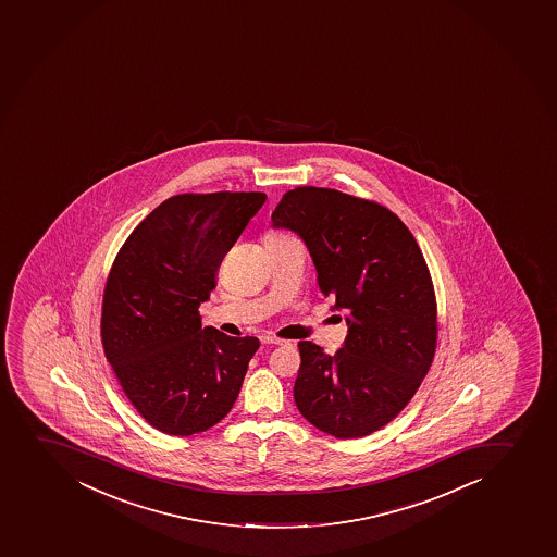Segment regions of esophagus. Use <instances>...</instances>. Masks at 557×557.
<instances>
[{
  "label": "esophagus",
  "instance_id": "esophagus-1",
  "mask_svg": "<svg viewBox=\"0 0 557 557\" xmlns=\"http://www.w3.org/2000/svg\"><path fill=\"white\" fill-rule=\"evenodd\" d=\"M261 342H263V344H269V345L287 344V342H285V339L275 338V336H272V334H263V336H261Z\"/></svg>",
  "mask_w": 557,
  "mask_h": 557
}]
</instances>
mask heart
Masks as SVG:
<instances>
[{
	"mask_svg": "<svg viewBox=\"0 0 557 557\" xmlns=\"http://www.w3.org/2000/svg\"><path fill=\"white\" fill-rule=\"evenodd\" d=\"M285 239H290V237L283 234V232H277V230H270V232L264 234V243L285 242Z\"/></svg>",
	"mask_w": 557,
	"mask_h": 557,
	"instance_id": "b5f03b06",
	"label": "heart"
}]
</instances>
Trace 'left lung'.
<instances>
[{"label": "left lung", "instance_id": "left-lung-1", "mask_svg": "<svg viewBox=\"0 0 557 557\" xmlns=\"http://www.w3.org/2000/svg\"><path fill=\"white\" fill-rule=\"evenodd\" d=\"M272 224L304 239L320 290L347 312L336 355L299 342V413L336 438L371 435L408 406L435 356L436 299L422 250L391 210L333 188L290 189Z\"/></svg>", "mask_w": 557, "mask_h": 557}]
</instances>
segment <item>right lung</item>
<instances>
[{"label": "right lung", "mask_w": 557, "mask_h": 557, "mask_svg": "<svg viewBox=\"0 0 557 557\" xmlns=\"http://www.w3.org/2000/svg\"><path fill=\"white\" fill-rule=\"evenodd\" d=\"M264 201L261 191L170 197L113 261L103 288V352L133 408L166 435H194L223 420L259 349L253 336L202 329L199 305Z\"/></svg>", "instance_id": "obj_1"}]
</instances>
